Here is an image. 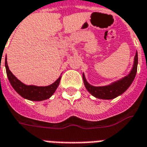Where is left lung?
Here are the masks:
<instances>
[{"instance_id": "1", "label": "left lung", "mask_w": 147, "mask_h": 147, "mask_svg": "<svg viewBox=\"0 0 147 147\" xmlns=\"http://www.w3.org/2000/svg\"><path fill=\"white\" fill-rule=\"evenodd\" d=\"M137 66H138V53L136 52L132 69L131 71V72L127 76L123 77V79L118 80L117 82H114L113 83L108 86H94L90 85L89 83L86 82V78L84 76V75H83V83L86 86V90L97 98L113 99L117 98V96L122 94L132 83L133 80L136 77V72H137Z\"/></svg>"}]
</instances>
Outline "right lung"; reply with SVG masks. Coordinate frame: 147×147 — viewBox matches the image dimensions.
I'll return each mask as SVG.
<instances>
[{
    "label": "right lung",
    "instance_id": "obj_1",
    "mask_svg": "<svg viewBox=\"0 0 147 147\" xmlns=\"http://www.w3.org/2000/svg\"><path fill=\"white\" fill-rule=\"evenodd\" d=\"M5 68H6L8 80L11 83V86L20 95L30 101H43L45 99L49 98L53 94L55 90H57L61 81V77H60L56 82L49 86H27L21 83L20 81L11 73V71L8 68L7 61H5Z\"/></svg>",
    "mask_w": 147,
    "mask_h": 147
}]
</instances>
